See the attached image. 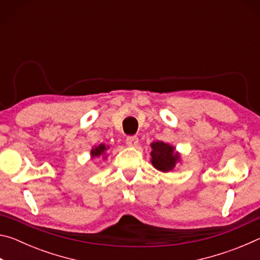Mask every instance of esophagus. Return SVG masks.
<instances>
[{
    "label": "esophagus",
    "mask_w": 260,
    "mask_h": 260,
    "mask_svg": "<svg viewBox=\"0 0 260 260\" xmlns=\"http://www.w3.org/2000/svg\"><path fill=\"white\" fill-rule=\"evenodd\" d=\"M126 143H127V146H129V147H136L139 143L138 136H128V138L126 139Z\"/></svg>",
    "instance_id": "esophagus-1"
}]
</instances>
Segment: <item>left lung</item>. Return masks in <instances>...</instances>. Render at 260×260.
I'll list each match as a JSON object with an SVG mask.
<instances>
[{"label":"left lung","instance_id":"left-lung-1","mask_svg":"<svg viewBox=\"0 0 260 260\" xmlns=\"http://www.w3.org/2000/svg\"><path fill=\"white\" fill-rule=\"evenodd\" d=\"M151 162L156 170L160 172L172 171L175 164L180 160L179 152L175 151V148L169 143L156 141L151 143Z\"/></svg>","mask_w":260,"mask_h":260}]
</instances>
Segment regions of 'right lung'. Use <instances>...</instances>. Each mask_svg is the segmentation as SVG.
Masks as SVG:
<instances>
[{
    "label": "right lung",
    "mask_w": 260,
    "mask_h": 260,
    "mask_svg": "<svg viewBox=\"0 0 260 260\" xmlns=\"http://www.w3.org/2000/svg\"><path fill=\"white\" fill-rule=\"evenodd\" d=\"M109 149V146H105V144L101 143L99 144L98 147H95L91 149L90 151V155H91V158H95V157H101V156H105V151H107Z\"/></svg>",
    "instance_id": "add662e5"
}]
</instances>
